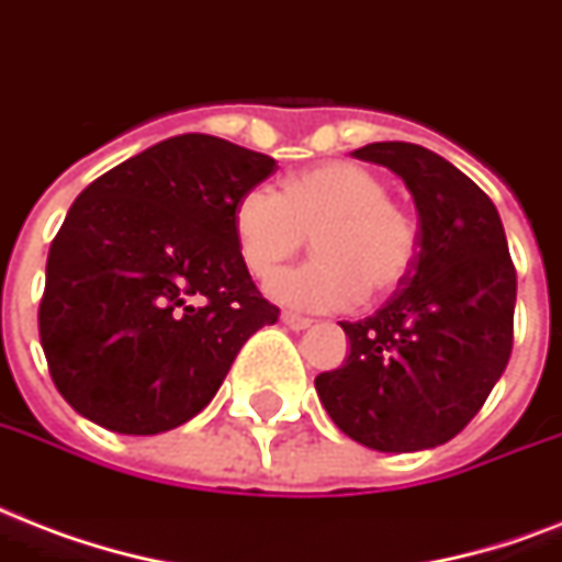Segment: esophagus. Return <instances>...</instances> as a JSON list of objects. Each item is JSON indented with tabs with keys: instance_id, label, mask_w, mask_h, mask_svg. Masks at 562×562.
<instances>
[{
	"instance_id": "1",
	"label": "esophagus",
	"mask_w": 562,
	"mask_h": 562,
	"mask_svg": "<svg viewBox=\"0 0 562 562\" xmlns=\"http://www.w3.org/2000/svg\"><path fill=\"white\" fill-rule=\"evenodd\" d=\"M281 322H284L286 328H293V330H304L313 325V319H307V316H302V313H293V311L281 313Z\"/></svg>"
}]
</instances>
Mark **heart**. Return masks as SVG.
Here are the masks:
<instances>
[{"mask_svg": "<svg viewBox=\"0 0 562 562\" xmlns=\"http://www.w3.org/2000/svg\"><path fill=\"white\" fill-rule=\"evenodd\" d=\"M311 263L284 272L272 293L295 307H349L360 295H390L419 258V228L378 172L337 160L295 172L284 193L258 184L234 207V246L251 276L269 281L307 246Z\"/></svg>", "mask_w": 562, "mask_h": 562, "instance_id": "obj_1", "label": "heart"}]
</instances>
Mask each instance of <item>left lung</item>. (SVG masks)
<instances>
[{"instance_id": "left-lung-1", "label": "left lung", "mask_w": 562, "mask_h": 562, "mask_svg": "<svg viewBox=\"0 0 562 562\" xmlns=\"http://www.w3.org/2000/svg\"><path fill=\"white\" fill-rule=\"evenodd\" d=\"M355 158L402 176L419 211V258L381 311L340 322L349 358L316 375V393L360 446H442L510 360L516 267L502 216L472 178L416 143H369Z\"/></svg>"}]
</instances>
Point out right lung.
<instances>
[{
  "instance_id": "add662e5",
  "label": "right lung",
  "mask_w": 562,
  "mask_h": 562,
  "mask_svg": "<svg viewBox=\"0 0 562 562\" xmlns=\"http://www.w3.org/2000/svg\"><path fill=\"white\" fill-rule=\"evenodd\" d=\"M276 169L237 143L181 134L81 190L37 313L72 411L143 437L211 404L243 342L278 322L234 246V207Z\"/></svg>"
}]
</instances>
